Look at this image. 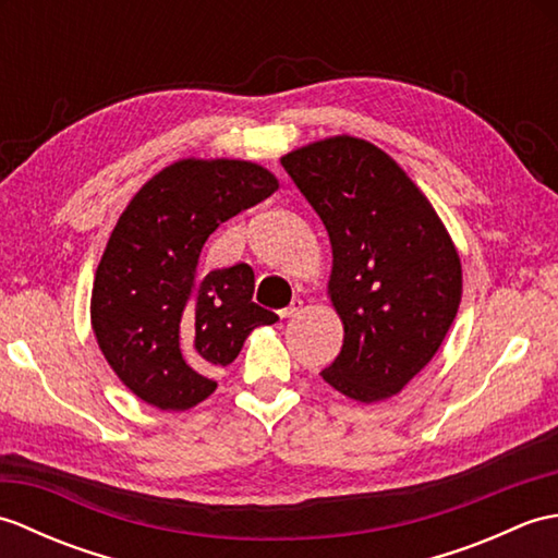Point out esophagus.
<instances>
[{
    "label": "esophagus",
    "mask_w": 558,
    "mask_h": 558,
    "mask_svg": "<svg viewBox=\"0 0 558 558\" xmlns=\"http://www.w3.org/2000/svg\"><path fill=\"white\" fill-rule=\"evenodd\" d=\"M302 300H292L288 306H286V310H280L278 314H280V318H292V316H298L300 312H302Z\"/></svg>",
    "instance_id": "obj_1"
}]
</instances>
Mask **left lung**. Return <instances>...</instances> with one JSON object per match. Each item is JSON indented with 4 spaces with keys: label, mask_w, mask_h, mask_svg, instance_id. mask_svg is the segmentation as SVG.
<instances>
[{
    "label": "left lung",
    "mask_w": 558,
    "mask_h": 558,
    "mask_svg": "<svg viewBox=\"0 0 558 558\" xmlns=\"http://www.w3.org/2000/svg\"><path fill=\"white\" fill-rule=\"evenodd\" d=\"M280 162L333 248L328 294L345 338L324 381L360 402L400 393L432 362L458 314L462 270L444 222L369 141L324 138Z\"/></svg>",
    "instance_id": "8db88e82"
}]
</instances>
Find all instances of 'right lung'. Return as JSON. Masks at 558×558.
<instances>
[{"label": "right lung", "instance_id": "add662e5", "mask_svg": "<svg viewBox=\"0 0 558 558\" xmlns=\"http://www.w3.org/2000/svg\"><path fill=\"white\" fill-rule=\"evenodd\" d=\"M276 189L256 162L189 158L141 186L117 220L93 282L90 322L105 360L148 405H198L218 386L210 372L234 362L256 326L278 322L252 302V266L198 272L220 222Z\"/></svg>", "mask_w": 558, "mask_h": 558}]
</instances>
